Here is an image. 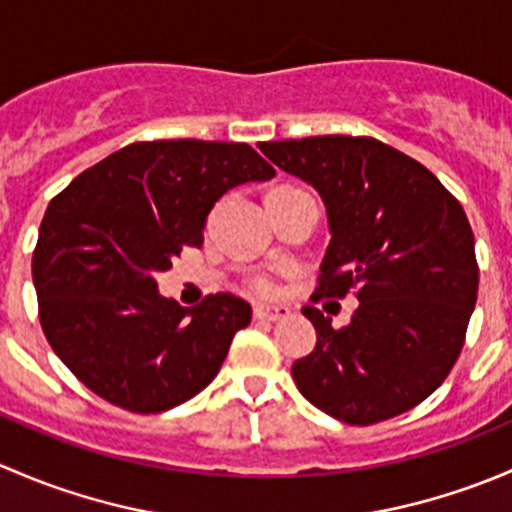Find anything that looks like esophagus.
I'll return each instance as SVG.
<instances>
[{
    "mask_svg": "<svg viewBox=\"0 0 512 512\" xmlns=\"http://www.w3.org/2000/svg\"><path fill=\"white\" fill-rule=\"evenodd\" d=\"M255 317L267 319V322H277V319L289 317V309L282 307V304H257Z\"/></svg>",
    "mask_w": 512,
    "mask_h": 512,
    "instance_id": "34e87169",
    "label": "esophagus"
}]
</instances>
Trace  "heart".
<instances>
[{"mask_svg": "<svg viewBox=\"0 0 512 512\" xmlns=\"http://www.w3.org/2000/svg\"><path fill=\"white\" fill-rule=\"evenodd\" d=\"M260 289H265V292H270V282H262V285H260Z\"/></svg>", "mask_w": 512, "mask_h": 512, "instance_id": "heart-1", "label": "heart"}]
</instances>
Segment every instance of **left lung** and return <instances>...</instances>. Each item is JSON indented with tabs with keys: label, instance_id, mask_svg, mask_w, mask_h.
<instances>
[{
	"label": "left lung",
	"instance_id": "left-lung-1",
	"mask_svg": "<svg viewBox=\"0 0 512 512\" xmlns=\"http://www.w3.org/2000/svg\"><path fill=\"white\" fill-rule=\"evenodd\" d=\"M277 168L312 185L329 240L314 297L359 299L352 322L302 314L317 344L292 364L309 404L352 426L386 421L431 396L461 354L476 307V242L461 203L414 158L376 138L267 141Z\"/></svg>",
	"mask_w": 512,
	"mask_h": 512
}]
</instances>
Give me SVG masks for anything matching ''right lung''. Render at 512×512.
<instances>
[{
  "label": "right lung",
  "instance_id": "1",
  "mask_svg": "<svg viewBox=\"0 0 512 512\" xmlns=\"http://www.w3.org/2000/svg\"><path fill=\"white\" fill-rule=\"evenodd\" d=\"M272 175L247 143H131L51 200L32 275L46 339L76 379L121 409L160 414L218 376L252 307L227 292L180 307L156 275L203 245L227 190Z\"/></svg>",
  "mask_w": 512,
  "mask_h": 512
}]
</instances>
